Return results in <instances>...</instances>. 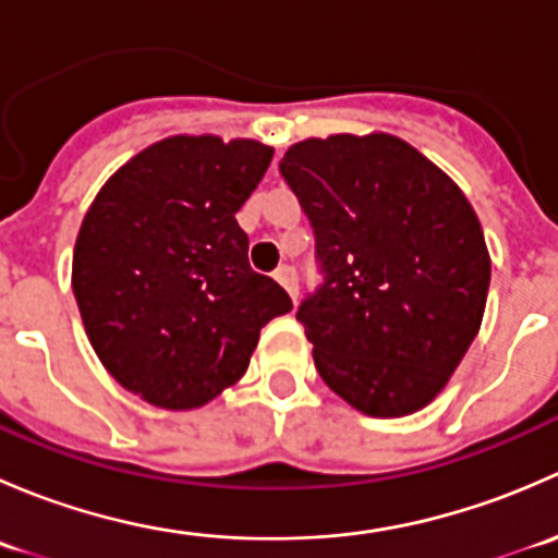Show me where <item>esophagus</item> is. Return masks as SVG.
<instances>
[{
    "mask_svg": "<svg viewBox=\"0 0 558 558\" xmlns=\"http://www.w3.org/2000/svg\"><path fill=\"white\" fill-rule=\"evenodd\" d=\"M275 280H278L280 286H283L286 291H289L291 300L296 302V294H300V286H296V272L294 267H289V264H283V267L275 269Z\"/></svg>",
    "mask_w": 558,
    "mask_h": 558,
    "instance_id": "esophagus-1",
    "label": "esophagus"
}]
</instances>
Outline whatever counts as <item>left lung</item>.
<instances>
[{"label": "left lung", "instance_id": "obj_1", "mask_svg": "<svg viewBox=\"0 0 558 558\" xmlns=\"http://www.w3.org/2000/svg\"><path fill=\"white\" fill-rule=\"evenodd\" d=\"M326 283L296 318L324 384L399 418L448 386L486 311L492 256L464 191L386 132L307 137L280 161Z\"/></svg>", "mask_w": 558, "mask_h": 558}]
</instances>
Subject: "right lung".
<instances>
[{
	"label": "right lung",
	"mask_w": 558,
	"mask_h": 558,
	"mask_svg": "<svg viewBox=\"0 0 558 558\" xmlns=\"http://www.w3.org/2000/svg\"><path fill=\"white\" fill-rule=\"evenodd\" d=\"M272 154L258 140L172 134L118 167L83 218L72 291L88 342L156 408L196 410L238 384L262 326L291 311L251 269L234 218Z\"/></svg>",
	"instance_id": "add662e5"
}]
</instances>
